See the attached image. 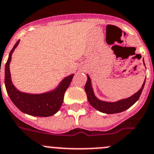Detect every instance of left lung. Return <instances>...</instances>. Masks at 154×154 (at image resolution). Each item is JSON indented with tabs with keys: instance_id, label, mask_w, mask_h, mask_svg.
Instances as JSON below:
<instances>
[{
	"instance_id": "left-lung-1",
	"label": "left lung",
	"mask_w": 154,
	"mask_h": 154,
	"mask_svg": "<svg viewBox=\"0 0 154 154\" xmlns=\"http://www.w3.org/2000/svg\"><path fill=\"white\" fill-rule=\"evenodd\" d=\"M144 84H145V80L143 83V85L141 89L136 93L132 95L129 98H126V99L120 100V101H117L116 102H107V101H101V100L98 99L95 96L92 85H91L90 77H89V75H87V82H86V85H85V91H86V95H87V99L89 101V104L94 108L99 110L100 112H102V113L111 114V113H117L124 111V110L129 108L131 106L133 105L138 101V98H139L140 95H141V92L143 91V89H144Z\"/></svg>"
}]
</instances>
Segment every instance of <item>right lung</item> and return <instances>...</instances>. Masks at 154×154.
I'll return each mask as SVG.
<instances>
[{
  "label": "right lung",
  "mask_w": 154,
  "mask_h": 154,
  "mask_svg": "<svg viewBox=\"0 0 154 154\" xmlns=\"http://www.w3.org/2000/svg\"><path fill=\"white\" fill-rule=\"evenodd\" d=\"M19 43V40L10 51L5 65V86L7 94L13 104L23 113L35 117H50L57 113L62 106L64 95L72 80L74 74L65 77L56 89L43 94H28L19 92L13 86L10 71L12 53Z\"/></svg>",
  "instance_id": "obj_1"
}]
</instances>
